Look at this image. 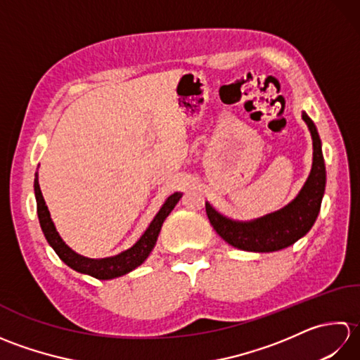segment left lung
<instances>
[{
    "label": "left lung",
    "mask_w": 360,
    "mask_h": 360,
    "mask_svg": "<svg viewBox=\"0 0 360 360\" xmlns=\"http://www.w3.org/2000/svg\"><path fill=\"white\" fill-rule=\"evenodd\" d=\"M302 117L307 122L312 137V168L294 201L269 215L244 223L223 217L209 202H205L210 224L231 246L248 252H275L300 240L316 223L325 193L326 170L322 142L314 122L307 112H303Z\"/></svg>",
    "instance_id": "obj_1"
}]
</instances>
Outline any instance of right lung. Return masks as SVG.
I'll use <instances>...</instances> for the list:
<instances>
[{"label":"right lung","mask_w":360,"mask_h":360,"mask_svg":"<svg viewBox=\"0 0 360 360\" xmlns=\"http://www.w3.org/2000/svg\"><path fill=\"white\" fill-rule=\"evenodd\" d=\"M34 190H35V200H37V213H38V219H40L41 231L46 236V240H48V243L52 246V249L56 250V254L60 257L62 262H65L68 266H70L71 269L77 271L80 274H88L91 277L98 278V280L116 278V277H120V275L131 272L137 266H141L151 254L153 248H155L160 227H162L165 218L170 215V212L174 209V205L178 204V201L182 196V193L176 192L172 196L167 198V201L158 212V215L153 218L148 229L143 232L141 238L136 241L133 248L120 252L119 255H114V257L86 258L83 255L75 254V252L71 248H68L65 241L60 238L58 232L56 231V226H53L51 219L49 210L46 207L44 198L40 190V184H38L37 173L34 179Z\"/></svg>","instance_id":"right-lung-1"}]
</instances>
